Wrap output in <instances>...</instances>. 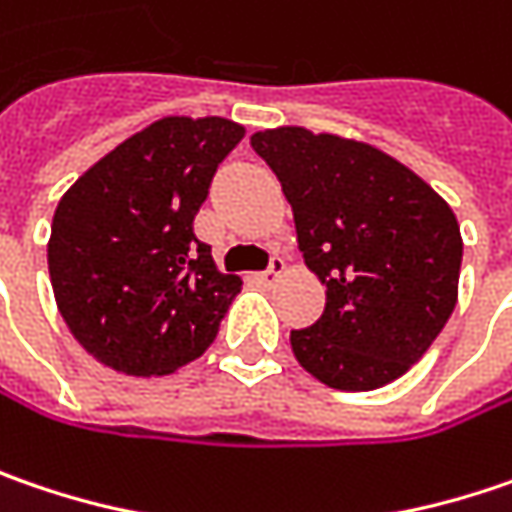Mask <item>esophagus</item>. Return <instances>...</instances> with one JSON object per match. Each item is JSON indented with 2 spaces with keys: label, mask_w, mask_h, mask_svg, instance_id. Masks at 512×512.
Returning a JSON list of instances; mask_svg holds the SVG:
<instances>
[{
  "label": "esophagus",
  "mask_w": 512,
  "mask_h": 512,
  "mask_svg": "<svg viewBox=\"0 0 512 512\" xmlns=\"http://www.w3.org/2000/svg\"><path fill=\"white\" fill-rule=\"evenodd\" d=\"M282 273H285V259H282V256H270L268 270H265V273H259V279H262L265 285H273Z\"/></svg>",
  "instance_id": "34e87169"
}]
</instances>
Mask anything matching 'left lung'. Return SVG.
Wrapping results in <instances>:
<instances>
[{
    "mask_svg": "<svg viewBox=\"0 0 512 512\" xmlns=\"http://www.w3.org/2000/svg\"><path fill=\"white\" fill-rule=\"evenodd\" d=\"M294 210L325 311L291 331L299 366L340 392L397 380L435 343L458 302L461 227L449 204L392 155L302 126L250 138Z\"/></svg>",
    "mask_w": 512,
    "mask_h": 512,
    "instance_id": "8db88e82",
    "label": "left lung"
}]
</instances>
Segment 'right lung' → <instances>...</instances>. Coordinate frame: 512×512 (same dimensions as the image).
Masks as SVG:
<instances>
[{"label": "right lung", "instance_id": "right-lung-1", "mask_svg": "<svg viewBox=\"0 0 512 512\" xmlns=\"http://www.w3.org/2000/svg\"><path fill=\"white\" fill-rule=\"evenodd\" d=\"M242 138L227 117H161L60 198L51 288L68 331L103 366L172 374L216 340L242 279L216 268L192 221Z\"/></svg>", "mask_w": 512, "mask_h": 512}]
</instances>
